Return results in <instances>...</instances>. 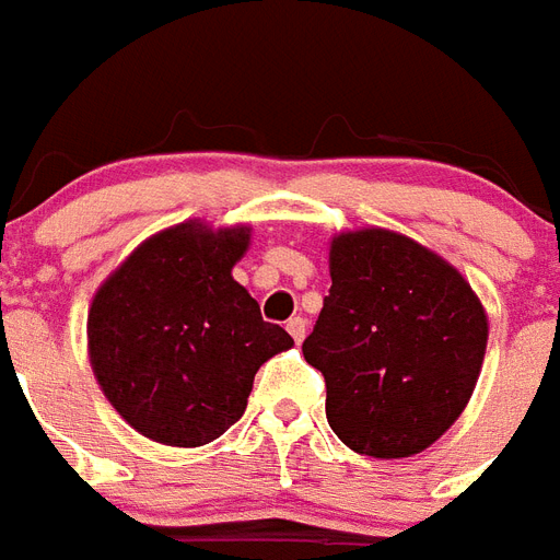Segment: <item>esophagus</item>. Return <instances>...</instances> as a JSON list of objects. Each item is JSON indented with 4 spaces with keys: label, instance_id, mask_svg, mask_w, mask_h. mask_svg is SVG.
Listing matches in <instances>:
<instances>
[{
    "label": "esophagus",
    "instance_id": "obj_1",
    "mask_svg": "<svg viewBox=\"0 0 560 560\" xmlns=\"http://www.w3.org/2000/svg\"><path fill=\"white\" fill-rule=\"evenodd\" d=\"M306 326H308V324H306V317L298 315V317H292L289 324H285V329H289V335H292L294 341L301 343L303 338H306Z\"/></svg>",
    "mask_w": 560,
    "mask_h": 560
}]
</instances>
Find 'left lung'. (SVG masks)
<instances>
[{
  "label": "left lung",
  "instance_id": "left-lung-1",
  "mask_svg": "<svg viewBox=\"0 0 560 560\" xmlns=\"http://www.w3.org/2000/svg\"><path fill=\"white\" fill-rule=\"evenodd\" d=\"M332 289L303 355L338 440L375 459L431 448L471 399L489 317L457 268L384 228L338 234Z\"/></svg>",
  "mask_w": 560,
  "mask_h": 560
}]
</instances>
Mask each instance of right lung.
<instances>
[{"label": "right lung", "instance_id": "right-lung-1", "mask_svg": "<svg viewBox=\"0 0 560 560\" xmlns=\"http://www.w3.org/2000/svg\"><path fill=\"white\" fill-rule=\"evenodd\" d=\"M252 228L187 219L138 245L89 306L103 396L147 440L208 445L245 413L254 375L294 347L231 277Z\"/></svg>", "mask_w": 560, "mask_h": 560}]
</instances>
